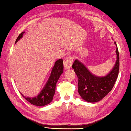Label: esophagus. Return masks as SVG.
I'll return each mask as SVG.
<instances>
[{"label": "esophagus", "mask_w": 131, "mask_h": 131, "mask_svg": "<svg viewBox=\"0 0 131 131\" xmlns=\"http://www.w3.org/2000/svg\"><path fill=\"white\" fill-rule=\"evenodd\" d=\"M73 63V57H68L64 58V66L66 69H70Z\"/></svg>", "instance_id": "obj_1"}]
</instances>
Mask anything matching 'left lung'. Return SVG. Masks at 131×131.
Returning <instances> with one entry per match:
<instances>
[{
	"label": "left lung",
	"mask_w": 131,
	"mask_h": 131,
	"mask_svg": "<svg viewBox=\"0 0 131 131\" xmlns=\"http://www.w3.org/2000/svg\"><path fill=\"white\" fill-rule=\"evenodd\" d=\"M114 44L117 46L116 42ZM117 60L112 71L106 76H95L78 60L72 65L78 78V92L82 99L89 103H96L104 98L112 91L117 79L119 70V53L116 50Z\"/></svg>",
	"instance_id": "left-lung-1"
}]
</instances>
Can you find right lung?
Masks as SVG:
<instances>
[{
	"label": "right lung",
	"instance_id": "add662e5",
	"mask_svg": "<svg viewBox=\"0 0 131 131\" xmlns=\"http://www.w3.org/2000/svg\"><path fill=\"white\" fill-rule=\"evenodd\" d=\"M24 33L25 31H23L18 36L15 41V43L22 38ZM63 61L62 59L57 60L55 62L54 66L52 68L48 80L41 92L37 96L31 98L25 96L21 93V94L27 101L31 103V104L36 105V106H44L49 104L53 100L55 92L56 84L60 76L63 73Z\"/></svg>",
	"mask_w": 131,
	"mask_h": 131
}]
</instances>
